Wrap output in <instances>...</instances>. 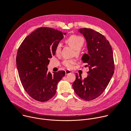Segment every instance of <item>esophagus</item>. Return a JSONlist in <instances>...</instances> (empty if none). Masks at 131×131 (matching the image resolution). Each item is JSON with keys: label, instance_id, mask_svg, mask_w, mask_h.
Here are the masks:
<instances>
[{"label": "esophagus", "instance_id": "34e87169", "mask_svg": "<svg viewBox=\"0 0 131 131\" xmlns=\"http://www.w3.org/2000/svg\"><path fill=\"white\" fill-rule=\"evenodd\" d=\"M65 72H66V75H68V74H70L72 73L71 71H70V70H66V71H65Z\"/></svg>", "mask_w": 131, "mask_h": 131}]
</instances>
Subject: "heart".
Returning <instances> with one entry per match:
<instances>
[{
    "label": "heart",
    "instance_id": "b5f03b06",
    "mask_svg": "<svg viewBox=\"0 0 131 131\" xmlns=\"http://www.w3.org/2000/svg\"><path fill=\"white\" fill-rule=\"evenodd\" d=\"M84 39L82 37L77 35H72L66 39V42L71 46L73 49L76 50V54L79 55L80 54V50L84 45ZM61 45L58 43L55 48V53L56 54H59L61 52ZM76 63V60L74 59H66L63 62V66L68 69H71L73 65Z\"/></svg>",
    "mask_w": 131,
    "mask_h": 131
}]
</instances>
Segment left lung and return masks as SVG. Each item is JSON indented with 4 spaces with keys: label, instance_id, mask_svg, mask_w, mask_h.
I'll return each mask as SVG.
<instances>
[{
    "label": "left lung",
    "instance_id": "1",
    "mask_svg": "<svg viewBox=\"0 0 131 131\" xmlns=\"http://www.w3.org/2000/svg\"><path fill=\"white\" fill-rule=\"evenodd\" d=\"M86 41L88 54L82 57L88 67L87 77L82 79L76 75L72 86L81 99L90 101L99 97L105 90L114 72L113 51L108 41L101 34L88 28L78 30Z\"/></svg>",
    "mask_w": 131,
    "mask_h": 131
}]
</instances>
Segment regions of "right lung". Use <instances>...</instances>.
Masks as SVG:
<instances>
[{
	"label": "right lung",
	"mask_w": 131,
	"mask_h": 131,
	"mask_svg": "<svg viewBox=\"0 0 131 131\" xmlns=\"http://www.w3.org/2000/svg\"><path fill=\"white\" fill-rule=\"evenodd\" d=\"M66 34L50 28H39L26 37L18 50L16 65L20 81L28 95L37 101L52 98L65 75L63 71L52 75L48 72L47 66Z\"/></svg>",
	"instance_id": "add662e5"
}]
</instances>
